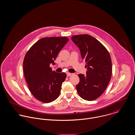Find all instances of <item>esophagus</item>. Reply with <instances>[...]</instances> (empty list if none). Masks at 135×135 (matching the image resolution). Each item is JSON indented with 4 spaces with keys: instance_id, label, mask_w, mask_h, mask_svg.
Masks as SVG:
<instances>
[{
    "instance_id": "obj_1",
    "label": "esophagus",
    "mask_w": 135,
    "mask_h": 135,
    "mask_svg": "<svg viewBox=\"0 0 135 135\" xmlns=\"http://www.w3.org/2000/svg\"><path fill=\"white\" fill-rule=\"evenodd\" d=\"M66 75H67V76L69 77V76H70L72 75V74L71 73H66Z\"/></svg>"
}]
</instances>
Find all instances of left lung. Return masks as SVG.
Wrapping results in <instances>:
<instances>
[{"instance_id": "obj_1", "label": "left lung", "mask_w": 135, "mask_h": 135, "mask_svg": "<svg viewBox=\"0 0 135 135\" xmlns=\"http://www.w3.org/2000/svg\"><path fill=\"white\" fill-rule=\"evenodd\" d=\"M72 40L78 47L87 68L86 75L79 74L76 86L79 96L93 101L100 96L107 87L112 75V61L105 47L88 34L73 36Z\"/></svg>"}]
</instances>
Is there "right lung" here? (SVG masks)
Segmentation results:
<instances>
[{"label": "right lung", "instance_id": "right-lung-1", "mask_svg": "<svg viewBox=\"0 0 135 135\" xmlns=\"http://www.w3.org/2000/svg\"><path fill=\"white\" fill-rule=\"evenodd\" d=\"M69 41L65 37L39 39L27 52L23 61V71L28 88L39 101L50 103L59 96L65 73H57L50 67L58 54Z\"/></svg>", "mask_w": 135, "mask_h": 135}]
</instances>
